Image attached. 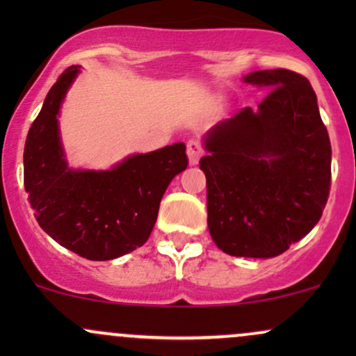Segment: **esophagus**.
<instances>
[{
	"label": "esophagus",
	"mask_w": 356,
	"mask_h": 356,
	"mask_svg": "<svg viewBox=\"0 0 356 356\" xmlns=\"http://www.w3.org/2000/svg\"><path fill=\"white\" fill-rule=\"evenodd\" d=\"M204 154L202 145L197 140H189L187 142V157H189V164L195 165L199 164V159Z\"/></svg>",
	"instance_id": "34e87169"
}]
</instances>
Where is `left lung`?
Wrapping results in <instances>:
<instances>
[{
  "instance_id": "obj_1",
  "label": "left lung",
  "mask_w": 356,
  "mask_h": 356,
  "mask_svg": "<svg viewBox=\"0 0 356 356\" xmlns=\"http://www.w3.org/2000/svg\"><path fill=\"white\" fill-rule=\"evenodd\" d=\"M244 83L269 88L204 137L207 226L220 251L275 257L320 220L332 184V145L316 93L300 73L259 70Z\"/></svg>"
}]
</instances>
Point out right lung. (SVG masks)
<instances>
[{
	"label": "right lung",
	"instance_id": "obj_1",
	"mask_svg": "<svg viewBox=\"0 0 356 356\" xmlns=\"http://www.w3.org/2000/svg\"><path fill=\"white\" fill-rule=\"evenodd\" d=\"M79 73V65L61 73L30 127L24 191L40 227L60 246L90 261H108L149 239L167 186L189 161L186 145L177 142L129 155L108 170L68 167L58 115Z\"/></svg>",
	"mask_w": 356,
	"mask_h": 356
}]
</instances>
